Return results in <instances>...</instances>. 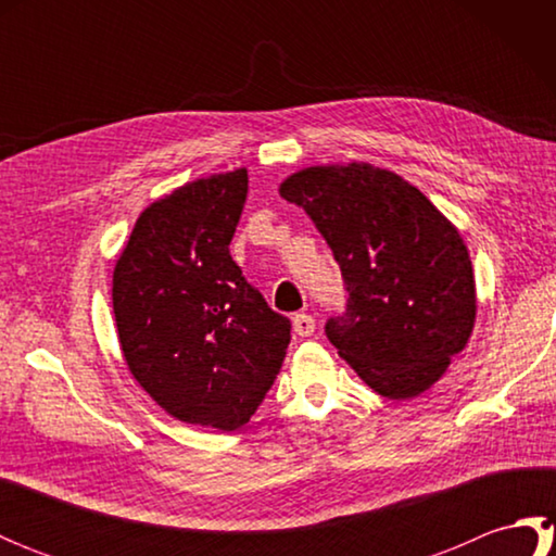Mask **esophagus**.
<instances>
[{"instance_id":"1","label":"esophagus","mask_w":556,"mask_h":556,"mask_svg":"<svg viewBox=\"0 0 556 556\" xmlns=\"http://www.w3.org/2000/svg\"><path fill=\"white\" fill-rule=\"evenodd\" d=\"M293 332L299 337H311L315 332V317L308 313L293 315Z\"/></svg>"}]
</instances>
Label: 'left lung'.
I'll use <instances>...</instances> for the list:
<instances>
[{
    "mask_svg": "<svg viewBox=\"0 0 556 556\" xmlns=\"http://www.w3.org/2000/svg\"><path fill=\"white\" fill-rule=\"evenodd\" d=\"M279 193L313 219L349 293L325 334L361 380L387 399L430 389L468 344L476 279L456 227L401 176L311 167Z\"/></svg>",
    "mask_w": 556,
    "mask_h": 556,
    "instance_id": "obj_1",
    "label": "left lung"
}]
</instances>
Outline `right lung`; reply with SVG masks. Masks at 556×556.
<instances>
[{"mask_svg":"<svg viewBox=\"0 0 556 556\" xmlns=\"http://www.w3.org/2000/svg\"><path fill=\"white\" fill-rule=\"evenodd\" d=\"M248 198L236 169L186 184L138 217L114 267L128 370L176 420L231 432L275 382L291 341L229 243Z\"/></svg>","mask_w":556,"mask_h":556,"instance_id":"right-lung-1","label":"right lung"}]
</instances>
